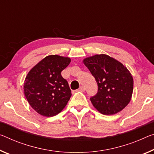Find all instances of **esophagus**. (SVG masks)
Returning a JSON list of instances; mask_svg holds the SVG:
<instances>
[{"mask_svg": "<svg viewBox=\"0 0 154 154\" xmlns=\"http://www.w3.org/2000/svg\"><path fill=\"white\" fill-rule=\"evenodd\" d=\"M79 91H81V92H84L85 91V88L84 86H80L79 88Z\"/></svg>", "mask_w": 154, "mask_h": 154, "instance_id": "1", "label": "esophagus"}]
</instances>
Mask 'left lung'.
Returning <instances> with one entry per match:
<instances>
[{
	"mask_svg": "<svg viewBox=\"0 0 154 154\" xmlns=\"http://www.w3.org/2000/svg\"><path fill=\"white\" fill-rule=\"evenodd\" d=\"M86 66L96 79L97 93L90 97L92 105L104 115L121 111L130 103L134 81L125 66L109 56L96 55L84 60Z\"/></svg>",
	"mask_w": 154,
	"mask_h": 154,
	"instance_id": "left-lung-1",
	"label": "left lung"
}]
</instances>
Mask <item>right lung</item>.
Listing matches in <instances>:
<instances>
[{
	"instance_id": "obj_1",
	"label": "right lung",
	"mask_w": 154,
	"mask_h": 154,
	"mask_svg": "<svg viewBox=\"0 0 154 154\" xmlns=\"http://www.w3.org/2000/svg\"><path fill=\"white\" fill-rule=\"evenodd\" d=\"M70 62L69 57L46 56L26 75L24 95L38 114L48 117L55 116L66 106L72 95L71 90L61 72Z\"/></svg>"
}]
</instances>
